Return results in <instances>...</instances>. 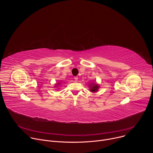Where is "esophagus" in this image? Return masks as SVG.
<instances>
[{
	"instance_id": "1",
	"label": "esophagus",
	"mask_w": 153,
	"mask_h": 153,
	"mask_svg": "<svg viewBox=\"0 0 153 153\" xmlns=\"http://www.w3.org/2000/svg\"><path fill=\"white\" fill-rule=\"evenodd\" d=\"M74 79H75V80H76V81H77V80H78V77L76 76V77H74Z\"/></svg>"
}]
</instances>
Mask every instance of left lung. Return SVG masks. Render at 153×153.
<instances>
[{
  "mask_svg": "<svg viewBox=\"0 0 153 153\" xmlns=\"http://www.w3.org/2000/svg\"><path fill=\"white\" fill-rule=\"evenodd\" d=\"M88 87L90 88V91L91 93H96L98 91L99 89V85L96 83V82H91L88 84Z\"/></svg>",
  "mask_w": 153,
  "mask_h": 153,
  "instance_id": "left-lung-1",
  "label": "left lung"
}]
</instances>
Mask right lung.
I'll list each match as a JSON object with an SVG mask.
<instances>
[{
    "instance_id": "right-lung-1",
    "label": "right lung",
    "mask_w": 153,
    "mask_h": 153,
    "mask_svg": "<svg viewBox=\"0 0 153 153\" xmlns=\"http://www.w3.org/2000/svg\"><path fill=\"white\" fill-rule=\"evenodd\" d=\"M61 83H62V81H60V82H58L57 83H56V84H55V85H54V88H59V86H60V85H61Z\"/></svg>"
}]
</instances>
